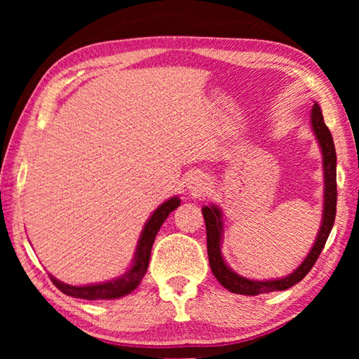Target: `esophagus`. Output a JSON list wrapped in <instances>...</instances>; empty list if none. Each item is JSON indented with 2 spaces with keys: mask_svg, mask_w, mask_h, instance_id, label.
Instances as JSON below:
<instances>
[{
  "mask_svg": "<svg viewBox=\"0 0 359 359\" xmlns=\"http://www.w3.org/2000/svg\"><path fill=\"white\" fill-rule=\"evenodd\" d=\"M208 180H205V177H203V175L199 174H194L191 175L190 179H188V184H187V188L188 191H190L193 196H201V194L205 193V190H208Z\"/></svg>",
  "mask_w": 359,
  "mask_h": 359,
  "instance_id": "1",
  "label": "esophagus"
}]
</instances>
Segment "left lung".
Instances as JSON below:
<instances>
[{"label":"left lung","mask_w":359,"mask_h":359,"mask_svg":"<svg viewBox=\"0 0 359 359\" xmlns=\"http://www.w3.org/2000/svg\"><path fill=\"white\" fill-rule=\"evenodd\" d=\"M311 125L313 135L317 137L321 155H323V177H325V194H323V217L321 224L315 239V244L304 258L302 263L282 278H271V280H252V278L242 277L238 272H234L226 264L222 255V242H223V214L222 209L215 204H209L203 208V215L205 222V231H208V255L210 269L218 282L231 293L257 296L271 291H282L293 287L297 282H301L304 277L312 269L315 261L318 259L321 250L330 236L334 220H336V203H337V185H336V149L331 131L323 120L320 106L315 102L311 111Z\"/></svg>","instance_id":"1"}]
</instances>
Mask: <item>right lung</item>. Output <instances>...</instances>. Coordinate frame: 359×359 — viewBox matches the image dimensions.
<instances>
[{"label":"right lung","instance_id":"right-lung-1","mask_svg":"<svg viewBox=\"0 0 359 359\" xmlns=\"http://www.w3.org/2000/svg\"><path fill=\"white\" fill-rule=\"evenodd\" d=\"M179 205H180L179 196L169 198L168 201H165L161 205H158L156 210L150 215L147 223L144 224V229L137 241L133 264L123 276L112 278V280H107V282L83 285V287H74V285L63 283L53 276H50V280L60 291H63L65 294L72 296V297H81V299H88V301L117 299V297H123L126 294H130L131 291H135L139 287V283H141V280L144 278L145 272H147L151 245H154L158 231H160L161 224L165 223L168 215L171 214L172 210L177 209Z\"/></svg>","mask_w":359,"mask_h":359}]
</instances>
